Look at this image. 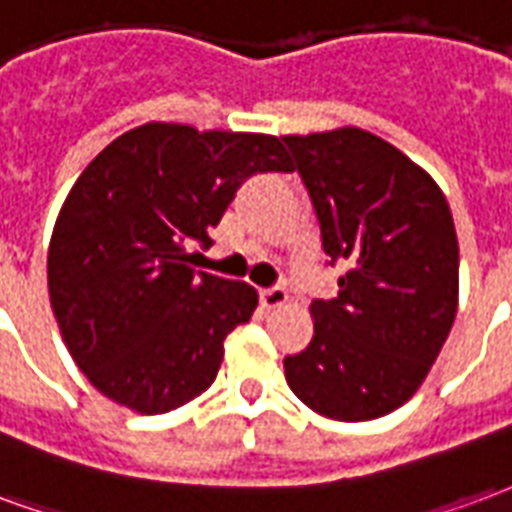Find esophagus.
Returning <instances> with one entry per match:
<instances>
[{
  "label": "esophagus",
  "instance_id": "esophagus-1",
  "mask_svg": "<svg viewBox=\"0 0 512 512\" xmlns=\"http://www.w3.org/2000/svg\"><path fill=\"white\" fill-rule=\"evenodd\" d=\"M259 297H261V305H264L267 311L283 308V305L289 302V292H286V289H281V286H275V289H264Z\"/></svg>",
  "mask_w": 512,
  "mask_h": 512
}]
</instances>
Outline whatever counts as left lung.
Listing matches in <instances>:
<instances>
[{"mask_svg": "<svg viewBox=\"0 0 512 512\" xmlns=\"http://www.w3.org/2000/svg\"><path fill=\"white\" fill-rule=\"evenodd\" d=\"M346 261L335 300H313V338L283 360L292 393L341 423L390 414L436 363L458 311V240L434 177L363 128L283 136Z\"/></svg>", "mask_w": 512, "mask_h": 512, "instance_id": "obj_1", "label": "left lung"}]
</instances>
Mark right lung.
Returning a JSON list of instances; mask_svg holds the SVG:
<instances>
[{
	"instance_id": "1",
	"label": "right lung",
	"mask_w": 512,
	"mask_h": 512,
	"mask_svg": "<svg viewBox=\"0 0 512 512\" xmlns=\"http://www.w3.org/2000/svg\"><path fill=\"white\" fill-rule=\"evenodd\" d=\"M256 171H292L281 138L147 122L81 171L48 242V297L92 387L138 414L188 404L259 294L190 267L188 248Z\"/></svg>"
}]
</instances>
